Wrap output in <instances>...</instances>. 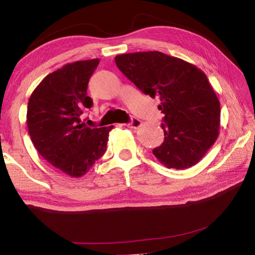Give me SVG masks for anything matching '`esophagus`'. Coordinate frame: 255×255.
Segmentation results:
<instances>
[{
    "label": "esophagus",
    "mask_w": 255,
    "mask_h": 255,
    "mask_svg": "<svg viewBox=\"0 0 255 255\" xmlns=\"http://www.w3.org/2000/svg\"><path fill=\"white\" fill-rule=\"evenodd\" d=\"M140 125H141V122L139 119H137V118H132L131 119V122L129 123V124H127L126 126L127 127H129V128H132V129H137V128H139L140 127Z\"/></svg>",
    "instance_id": "34e87169"
}]
</instances>
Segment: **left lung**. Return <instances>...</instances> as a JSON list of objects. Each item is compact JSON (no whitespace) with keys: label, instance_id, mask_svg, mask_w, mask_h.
<instances>
[{"label":"left lung","instance_id":"1","mask_svg":"<svg viewBox=\"0 0 255 255\" xmlns=\"http://www.w3.org/2000/svg\"><path fill=\"white\" fill-rule=\"evenodd\" d=\"M116 65L164 114L163 144L153 154L167 169L183 170L200 162L221 129V103L200 68L161 53L116 56Z\"/></svg>","mask_w":255,"mask_h":255}]
</instances>
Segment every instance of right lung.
Wrapping results in <instances>:
<instances>
[{"label": "right lung", "instance_id": "add662e5", "mask_svg": "<svg viewBox=\"0 0 255 255\" xmlns=\"http://www.w3.org/2000/svg\"><path fill=\"white\" fill-rule=\"evenodd\" d=\"M100 59L77 60L47 75L33 90L28 131L42 157L72 178L88 173L106 152L110 127H89L81 115L93 106L88 83Z\"/></svg>", "mask_w": 255, "mask_h": 255}]
</instances>
